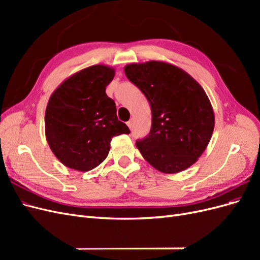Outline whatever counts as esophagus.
I'll list each match as a JSON object with an SVG mask.
<instances>
[{
	"mask_svg": "<svg viewBox=\"0 0 260 260\" xmlns=\"http://www.w3.org/2000/svg\"><path fill=\"white\" fill-rule=\"evenodd\" d=\"M127 125H128V127H129L130 129H132V127H133V119L129 120V121L127 122Z\"/></svg>",
	"mask_w": 260,
	"mask_h": 260,
	"instance_id": "1",
	"label": "esophagus"
}]
</instances>
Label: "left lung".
Instances as JSON below:
<instances>
[{
	"label": "left lung",
	"instance_id": "left-lung-1",
	"mask_svg": "<svg viewBox=\"0 0 260 260\" xmlns=\"http://www.w3.org/2000/svg\"><path fill=\"white\" fill-rule=\"evenodd\" d=\"M124 74L151 105V131L136 143L144 159L164 174L191 167L206 149L215 127L206 92L183 69L166 61L133 62L124 67Z\"/></svg>",
	"mask_w": 260,
	"mask_h": 260
}]
</instances>
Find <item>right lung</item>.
<instances>
[{
	"mask_svg": "<svg viewBox=\"0 0 260 260\" xmlns=\"http://www.w3.org/2000/svg\"><path fill=\"white\" fill-rule=\"evenodd\" d=\"M114 76L113 67L93 65L68 77L52 93L44 116L45 137L66 167L92 170L107 157L114 137L130 133L105 92Z\"/></svg>",
	"mask_w": 260,
	"mask_h": 260,
	"instance_id": "obj_1",
	"label": "right lung"
}]
</instances>
